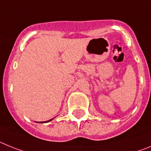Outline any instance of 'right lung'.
<instances>
[{"label": "right lung", "mask_w": 151, "mask_h": 151, "mask_svg": "<svg viewBox=\"0 0 151 151\" xmlns=\"http://www.w3.org/2000/svg\"><path fill=\"white\" fill-rule=\"evenodd\" d=\"M52 119H50V120H48V121H46V122H37V123H46V122H50V121H52Z\"/></svg>", "instance_id": "obj_1"}]
</instances>
